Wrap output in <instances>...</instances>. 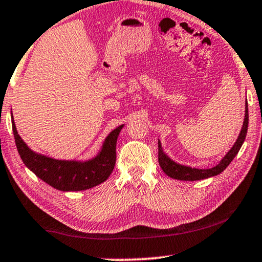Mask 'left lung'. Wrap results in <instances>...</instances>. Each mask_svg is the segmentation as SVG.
<instances>
[{"label":"left lung","mask_w":262,"mask_h":262,"mask_svg":"<svg viewBox=\"0 0 262 262\" xmlns=\"http://www.w3.org/2000/svg\"><path fill=\"white\" fill-rule=\"evenodd\" d=\"M247 101V100H246ZM247 130H248V103L246 102V111H245V119H243V125L241 131L236 142L232 145V148L225 154V156L222 159L218 164L212 167L207 168V169H199V168H192L189 166H185V164H180L175 162L163 151L162 144H161L159 139V163L160 167L162 168V170L166 173L168 177L177 179V180L182 181H195V180H203V179L212 178L216 175L221 174L225 168H227L234 157L237 155V152L241 149L246 139Z\"/></svg>","instance_id":"1"}]
</instances>
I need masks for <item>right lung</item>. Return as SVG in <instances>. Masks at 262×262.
<instances>
[{"label": "right lung", "mask_w": 262, "mask_h": 262, "mask_svg": "<svg viewBox=\"0 0 262 262\" xmlns=\"http://www.w3.org/2000/svg\"><path fill=\"white\" fill-rule=\"evenodd\" d=\"M13 134L19 155L28 169L53 188L63 192L84 191L106 181L116 166L117 139L124 125L112 130L101 149L89 160H57L35 152L17 134L12 113Z\"/></svg>", "instance_id": "add662e5"}]
</instances>
